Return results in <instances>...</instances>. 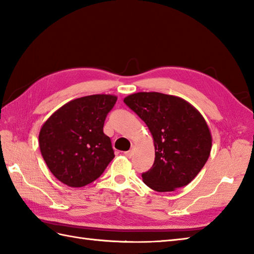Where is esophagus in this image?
<instances>
[{
  "instance_id": "1",
  "label": "esophagus",
  "mask_w": 254,
  "mask_h": 254,
  "mask_svg": "<svg viewBox=\"0 0 254 254\" xmlns=\"http://www.w3.org/2000/svg\"><path fill=\"white\" fill-rule=\"evenodd\" d=\"M133 153H134V150H133V148H131L130 150H127V152H124V155L127 156V157H128V158H131L132 156H133Z\"/></svg>"
}]
</instances>
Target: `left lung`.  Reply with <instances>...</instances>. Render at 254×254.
Wrapping results in <instances>:
<instances>
[{"label":"left lung","instance_id":"left-lung-1","mask_svg":"<svg viewBox=\"0 0 254 254\" xmlns=\"http://www.w3.org/2000/svg\"><path fill=\"white\" fill-rule=\"evenodd\" d=\"M146 123L155 145L152 168L142 174L146 186L169 192L189 185L206 163L212 135L203 116L180 97L136 93L124 98Z\"/></svg>","mask_w":254,"mask_h":254}]
</instances>
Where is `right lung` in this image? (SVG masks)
I'll list each match as a JSON object with an SVG mask.
<instances>
[{
	"mask_svg": "<svg viewBox=\"0 0 254 254\" xmlns=\"http://www.w3.org/2000/svg\"><path fill=\"white\" fill-rule=\"evenodd\" d=\"M116 101L112 95L82 97L62 106L44 123L40 152L59 181L72 188L87 186L115 158L104 124Z\"/></svg>",
	"mask_w": 254,
	"mask_h": 254,
	"instance_id": "obj_1",
	"label": "right lung"
}]
</instances>
